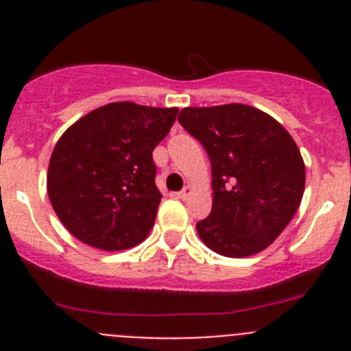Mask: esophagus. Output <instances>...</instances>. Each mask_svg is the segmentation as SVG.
I'll return each instance as SVG.
<instances>
[{"mask_svg":"<svg viewBox=\"0 0 351 351\" xmlns=\"http://www.w3.org/2000/svg\"><path fill=\"white\" fill-rule=\"evenodd\" d=\"M191 191H193L191 190V186H184L181 193H179V198H181V200H188V197L191 195Z\"/></svg>","mask_w":351,"mask_h":351,"instance_id":"obj_1","label":"esophagus"}]
</instances>
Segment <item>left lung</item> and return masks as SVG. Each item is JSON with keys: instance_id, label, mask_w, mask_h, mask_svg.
I'll list each match as a JSON object with an SVG mask.
<instances>
[{"instance_id": "obj_1", "label": "left lung", "mask_w": 351, "mask_h": 351, "mask_svg": "<svg viewBox=\"0 0 351 351\" xmlns=\"http://www.w3.org/2000/svg\"><path fill=\"white\" fill-rule=\"evenodd\" d=\"M179 123L204 145L213 173V210L197 223L223 256L256 255L280 237L302 200L306 167L295 141L258 108L186 107Z\"/></svg>"}]
</instances>
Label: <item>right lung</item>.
I'll list each match as a JSON object with an SVG mask.
<instances>
[{
	"mask_svg": "<svg viewBox=\"0 0 351 351\" xmlns=\"http://www.w3.org/2000/svg\"><path fill=\"white\" fill-rule=\"evenodd\" d=\"M178 108L114 101L70 126L52 151L47 193L58 218L79 241L104 251L137 246L156 219L153 151Z\"/></svg>",
	"mask_w": 351,
	"mask_h": 351,
	"instance_id": "obj_1",
	"label": "right lung"
}]
</instances>
